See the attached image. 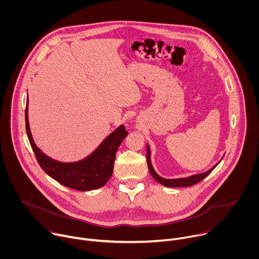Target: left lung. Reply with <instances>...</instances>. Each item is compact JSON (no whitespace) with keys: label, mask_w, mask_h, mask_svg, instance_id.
I'll return each mask as SVG.
<instances>
[{"label":"left lung","mask_w":259,"mask_h":259,"mask_svg":"<svg viewBox=\"0 0 259 259\" xmlns=\"http://www.w3.org/2000/svg\"><path fill=\"white\" fill-rule=\"evenodd\" d=\"M146 162H147V166H149V170L151 175L161 184H163L164 187H168V188H181V187H192L194 184L200 182L201 180H203L205 177H207L212 171L213 169L219 164V162L214 165L211 169H209L208 171L204 172V173H200V174H195L192 175L190 177H186V178H175V179H166L161 177L153 168L152 166V162H151V150L149 145L146 144Z\"/></svg>","instance_id":"1"}]
</instances>
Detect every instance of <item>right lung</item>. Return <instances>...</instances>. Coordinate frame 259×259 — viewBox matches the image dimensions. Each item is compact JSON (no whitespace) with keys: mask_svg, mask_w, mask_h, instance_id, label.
I'll list each match as a JSON object with an SVG mask.
<instances>
[{"mask_svg":"<svg viewBox=\"0 0 259 259\" xmlns=\"http://www.w3.org/2000/svg\"><path fill=\"white\" fill-rule=\"evenodd\" d=\"M25 129L35 159L41 168L64 187L81 192L99 189L108 181L113 174L116 153L121 142L128 135L125 127L121 125L86 159L73 163H61L46 156L34 144L28 125L27 104L25 107Z\"/></svg>","mask_w":259,"mask_h":259,"instance_id":"right-lung-1","label":"right lung"}]
</instances>
